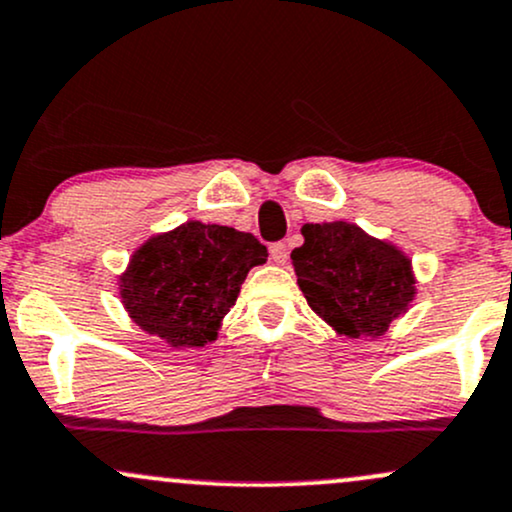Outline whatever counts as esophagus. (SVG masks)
Returning <instances> with one entry per match:
<instances>
[{
	"label": "esophagus",
	"instance_id": "1",
	"mask_svg": "<svg viewBox=\"0 0 512 512\" xmlns=\"http://www.w3.org/2000/svg\"><path fill=\"white\" fill-rule=\"evenodd\" d=\"M269 255H272V260L277 265H286V260H289V247H286V243H272L269 245Z\"/></svg>",
	"mask_w": 512,
	"mask_h": 512
}]
</instances>
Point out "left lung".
I'll list each match as a JSON object with an SVG mask.
<instances>
[{
	"instance_id": "left-lung-1",
	"label": "left lung",
	"mask_w": 512,
	"mask_h": 512,
	"mask_svg": "<svg viewBox=\"0 0 512 512\" xmlns=\"http://www.w3.org/2000/svg\"><path fill=\"white\" fill-rule=\"evenodd\" d=\"M303 245L291 252L308 306L335 333L379 338L415 296L411 260L355 223H306Z\"/></svg>"
}]
</instances>
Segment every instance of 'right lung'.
Returning <instances> with one entry per match:
<instances>
[{
	"label": "right lung",
	"mask_w": 512,
	"mask_h": 512,
	"mask_svg": "<svg viewBox=\"0 0 512 512\" xmlns=\"http://www.w3.org/2000/svg\"><path fill=\"white\" fill-rule=\"evenodd\" d=\"M265 262L267 247L255 235L187 221L133 252L119 277L123 308L170 347H204L218 338L247 272Z\"/></svg>",
	"instance_id": "obj_1"
}]
</instances>
